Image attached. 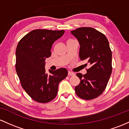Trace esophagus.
I'll return each mask as SVG.
<instances>
[{"label": "esophagus", "mask_w": 129, "mask_h": 129, "mask_svg": "<svg viewBox=\"0 0 129 129\" xmlns=\"http://www.w3.org/2000/svg\"><path fill=\"white\" fill-rule=\"evenodd\" d=\"M68 76H75V74L73 73V72H71V71H69L68 72Z\"/></svg>", "instance_id": "esophagus-1"}]
</instances>
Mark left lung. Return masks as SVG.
I'll return each mask as SVG.
<instances>
[{"mask_svg": "<svg viewBox=\"0 0 129 129\" xmlns=\"http://www.w3.org/2000/svg\"><path fill=\"white\" fill-rule=\"evenodd\" d=\"M71 33L80 44V59L91 64L85 74H76L80 82L75 91L81 99H93L105 90L112 71L109 43L103 33L91 27H81Z\"/></svg>", "mask_w": 129, "mask_h": 129, "instance_id": "left-lung-1", "label": "left lung"}]
</instances>
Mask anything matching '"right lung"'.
<instances>
[{"mask_svg":"<svg viewBox=\"0 0 129 129\" xmlns=\"http://www.w3.org/2000/svg\"><path fill=\"white\" fill-rule=\"evenodd\" d=\"M64 30L37 29L19 42L16 50V70L23 89L31 99L47 103L55 98L58 84L68 76V71L45 69L46 58L51 55L52 46L64 34Z\"/></svg>","mask_w":129,"mask_h":129,"instance_id":"add662e5","label":"right lung"}]
</instances>
